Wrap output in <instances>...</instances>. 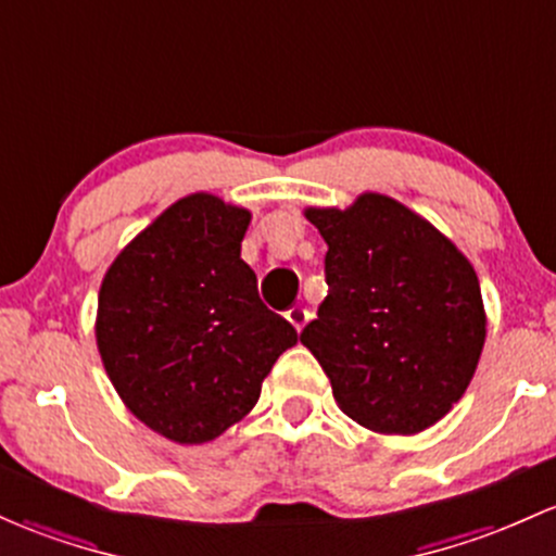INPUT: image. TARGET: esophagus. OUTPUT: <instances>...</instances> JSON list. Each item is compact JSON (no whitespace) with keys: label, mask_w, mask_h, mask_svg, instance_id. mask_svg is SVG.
<instances>
[{"label":"esophagus","mask_w":556,"mask_h":556,"mask_svg":"<svg viewBox=\"0 0 556 556\" xmlns=\"http://www.w3.org/2000/svg\"><path fill=\"white\" fill-rule=\"evenodd\" d=\"M285 319L290 321L292 327L298 329V332H301L303 329V325H306V319H308V314H306V308H301V306H292L288 314H285Z\"/></svg>","instance_id":"esophagus-1"}]
</instances>
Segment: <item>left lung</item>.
Segmentation results:
<instances>
[{
  "instance_id": "1",
  "label": "left lung",
  "mask_w": 556,
  "mask_h": 556,
  "mask_svg": "<svg viewBox=\"0 0 556 556\" xmlns=\"http://www.w3.org/2000/svg\"><path fill=\"white\" fill-rule=\"evenodd\" d=\"M327 242L329 292L301 332L353 422L422 432L465 395L485 343L478 274L430 222L388 194L306 208Z\"/></svg>"
}]
</instances>
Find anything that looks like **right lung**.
Returning a JSON list of instances; mask_svg holds the SVG:
<instances>
[{"instance_id": "add662e5", "label": "right lung", "mask_w": 556, "mask_h": 556, "mask_svg": "<svg viewBox=\"0 0 556 556\" xmlns=\"http://www.w3.org/2000/svg\"><path fill=\"white\" fill-rule=\"evenodd\" d=\"M250 211L176 200L118 253L97 298V348L126 408L168 441L208 443L255 406L298 343L240 258Z\"/></svg>"}]
</instances>
